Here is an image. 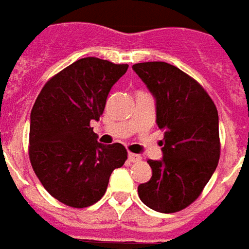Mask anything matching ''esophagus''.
Listing matches in <instances>:
<instances>
[{"label": "esophagus", "mask_w": 249, "mask_h": 249, "mask_svg": "<svg viewBox=\"0 0 249 249\" xmlns=\"http://www.w3.org/2000/svg\"><path fill=\"white\" fill-rule=\"evenodd\" d=\"M142 160V157L138 154H134V153H128V161L130 162H139Z\"/></svg>", "instance_id": "34e87169"}]
</instances>
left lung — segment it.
I'll list each match as a JSON object with an SVG mask.
<instances>
[{"label": "left lung", "instance_id": "8db88e82", "mask_svg": "<svg viewBox=\"0 0 249 249\" xmlns=\"http://www.w3.org/2000/svg\"><path fill=\"white\" fill-rule=\"evenodd\" d=\"M156 99L158 127L163 130L162 160H149L150 181L138 186L150 209L174 213L201 195L220 158L218 114L211 96L195 79L172 64L133 65Z\"/></svg>", "mask_w": 249, "mask_h": 249}]
</instances>
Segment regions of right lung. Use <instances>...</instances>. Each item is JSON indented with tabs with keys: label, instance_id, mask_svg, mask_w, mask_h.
Wrapping results in <instances>:
<instances>
[{
	"label": "right lung",
	"instance_id": "right-lung-1",
	"mask_svg": "<svg viewBox=\"0 0 249 249\" xmlns=\"http://www.w3.org/2000/svg\"><path fill=\"white\" fill-rule=\"evenodd\" d=\"M127 68L98 57L77 60L47 82L33 105L32 167L49 195L65 205L98 202L111 173L127 160L123 144L99 143L89 126L99 121L110 89Z\"/></svg>",
	"mask_w": 249,
	"mask_h": 249
}]
</instances>
